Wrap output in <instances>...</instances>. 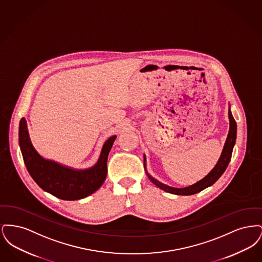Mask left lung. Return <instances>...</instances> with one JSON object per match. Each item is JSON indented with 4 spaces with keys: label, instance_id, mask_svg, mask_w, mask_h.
Here are the masks:
<instances>
[{
    "label": "left lung",
    "instance_id": "left-lung-1",
    "mask_svg": "<svg viewBox=\"0 0 262 262\" xmlns=\"http://www.w3.org/2000/svg\"><path fill=\"white\" fill-rule=\"evenodd\" d=\"M229 120H230V129H229L227 140L225 142L222 154L220 156V159L218 160V162L216 164V166L212 169L211 172L207 174L206 177H204L202 180H200V182H198L196 184H194L190 187H184V188L168 187L162 183H160L159 181L155 180L154 178H152L150 174H147L150 181L155 186L160 187L163 190H165L167 192H170V193H173V194H178V195H191V194L200 192L206 187L212 186L222 176V174L225 172V170L227 169L229 162L231 160V157H232V152H233L234 145L236 143L237 123H236L230 109H229Z\"/></svg>",
    "mask_w": 262,
    "mask_h": 262
}]
</instances>
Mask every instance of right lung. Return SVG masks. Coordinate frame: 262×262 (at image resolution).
<instances>
[{
    "instance_id": "obj_1",
    "label": "right lung",
    "mask_w": 262,
    "mask_h": 262,
    "mask_svg": "<svg viewBox=\"0 0 262 262\" xmlns=\"http://www.w3.org/2000/svg\"><path fill=\"white\" fill-rule=\"evenodd\" d=\"M116 136L103 145L99 160L90 169L74 170L46 160L34 149L25 118L19 122L18 142L26 169L43 190L63 200H77L92 194L104 183L107 176V159Z\"/></svg>"
}]
</instances>
